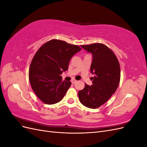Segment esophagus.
Instances as JSON below:
<instances>
[{"instance_id": "esophagus-1", "label": "esophagus", "mask_w": 147, "mask_h": 147, "mask_svg": "<svg viewBox=\"0 0 147 147\" xmlns=\"http://www.w3.org/2000/svg\"><path fill=\"white\" fill-rule=\"evenodd\" d=\"M71 82H72V84H74V83L77 82V80H75V79H72V81H71Z\"/></svg>"}]
</instances>
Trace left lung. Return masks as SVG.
Returning a JSON list of instances; mask_svg holds the SVG:
<instances>
[{
  "instance_id": "obj_1",
  "label": "left lung",
  "mask_w": 147,
  "mask_h": 147,
  "mask_svg": "<svg viewBox=\"0 0 147 147\" xmlns=\"http://www.w3.org/2000/svg\"><path fill=\"white\" fill-rule=\"evenodd\" d=\"M92 53L90 70L94 74L92 84H85L78 92L81 103L86 107L97 109L105 104L116 91L120 81V66L115 53L102 43L81 45Z\"/></svg>"
}]
</instances>
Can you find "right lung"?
<instances>
[{
    "label": "right lung",
    "mask_w": 147,
    "mask_h": 147,
    "mask_svg": "<svg viewBox=\"0 0 147 147\" xmlns=\"http://www.w3.org/2000/svg\"><path fill=\"white\" fill-rule=\"evenodd\" d=\"M82 50L79 46L60 40L47 42L35 53L30 65L29 78L34 92L46 104L61 101L71 85L62 81L72 57Z\"/></svg>",
    "instance_id": "obj_1"
}]
</instances>
